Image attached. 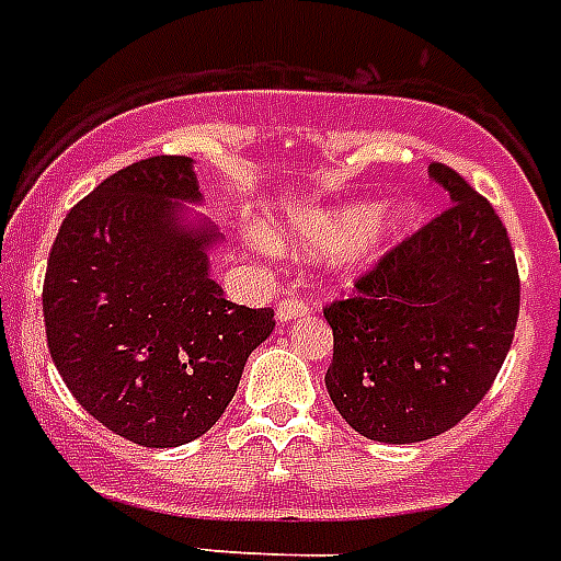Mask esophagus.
<instances>
[{
    "label": "esophagus",
    "mask_w": 561,
    "mask_h": 561,
    "mask_svg": "<svg viewBox=\"0 0 561 561\" xmlns=\"http://www.w3.org/2000/svg\"><path fill=\"white\" fill-rule=\"evenodd\" d=\"M311 314V306H308L306 299L299 297H285L276 308V317H279V323H290V320H302V317Z\"/></svg>",
    "instance_id": "obj_1"
}]
</instances>
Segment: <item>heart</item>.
<instances>
[{"mask_svg":"<svg viewBox=\"0 0 561 561\" xmlns=\"http://www.w3.org/2000/svg\"><path fill=\"white\" fill-rule=\"evenodd\" d=\"M416 220L413 203H399L387 211L369 201L341 206H297L264 227V241L294 247L302 253H332L343 267H360L399 241Z\"/></svg>","mask_w":561,"mask_h":561,"instance_id":"b5f03b06","label":"heart"}]
</instances>
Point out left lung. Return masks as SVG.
Wrapping results in <instances>:
<instances>
[{
  "mask_svg": "<svg viewBox=\"0 0 561 561\" xmlns=\"http://www.w3.org/2000/svg\"><path fill=\"white\" fill-rule=\"evenodd\" d=\"M451 206L323 308L334 332L325 387L360 436L408 445L478 408L513 346L522 282L486 197L434 162Z\"/></svg>",
  "mask_w": 561,
  "mask_h": 561,
  "instance_id": "obj_1",
  "label": "left lung"
}]
</instances>
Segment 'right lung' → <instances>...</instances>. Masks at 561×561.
<instances>
[{
  "label": "right lung",
  "mask_w": 561,
  "mask_h": 561,
  "mask_svg": "<svg viewBox=\"0 0 561 561\" xmlns=\"http://www.w3.org/2000/svg\"><path fill=\"white\" fill-rule=\"evenodd\" d=\"M188 157L116 171L66 215L43 282L48 352L78 404L145 448L203 436L232 401L273 308L236 306L209 273L220 236Z\"/></svg>",
  "instance_id": "obj_1"
}]
</instances>
